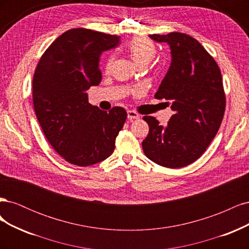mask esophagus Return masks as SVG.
<instances>
[{
	"label": "esophagus",
	"instance_id": "34e87169",
	"mask_svg": "<svg viewBox=\"0 0 249 249\" xmlns=\"http://www.w3.org/2000/svg\"><path fill=\"white\" fill-rule=\"evenodd\" d=\"M126 113H127V118H129V120H134V119H138L139 118L138 113H136L135 111L127 110Z\"/></svg>",
	"mask_w": 249,
	"mask_h": 249
}]
</instances>
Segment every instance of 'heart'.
I'll use <instances>...</instances> for the list:
<instances>
[{"label": "heart", "instance_id": "obj_1", "mask_svg": "<svg viewBox=\"0 0 249 249\" xmlns=\"http://www.w3.org/2000/svg\"><path fill=\"white\" fill-rule=\"evenodd\" d=\"M127 50H129V53L132 59L134 60V62L137 65L141 63L147 64L149 61H152L154 57L156 56L155 44L152 40L146 38V37H134L130 41L129 46H127ZM112 59L113 56H109L107 60V67H109V65L111 64Z\"/></svg>", "mask_w": 249, "mask_h": 249}]
</instances>
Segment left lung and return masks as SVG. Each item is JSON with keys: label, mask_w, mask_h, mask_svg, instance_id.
I'll return each mask as SVG.
<instances>
[{"label": "left lung", "mask_w": 249, "mask_h": 249, "mask_svg": "<svg viewBox=\"0 0 249 249\" xmlns=\"http://www.w3.org/2000/svg\"><path fill=\"white\" fill-rule=\"evenodd\" d=\"M149 37L170 49L171 63L155 97L170 102L175 114L166 126L153 116L143 117L149 132L142 148L163 167H185L205 153L220 127L225 110L221 72L213 57L189 35Z\"/></svg>", "instance_id": "1"}]
</instances>
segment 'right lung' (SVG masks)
Returning <instances> with one entry per match:
<instances>
[{
	"instance_id": "add662e5",
	"label": "right lung",
	"mask_w": 249,
	"mask_h": 249,
	"mask_svg": "<svg viewBox=\"0 0 249 249\" xmlns=\"http://www.w3.org/2000/svg\"><path fill=\"white\" fill-rule=\"evenodd\" d=\"M118 43L116 35L71 29L51 44L35 70L36 117L53 148L71 164L89 166L114 152L126 112L122 107L107 112L92 106L86 91L102 80V53Z\"/></svg>"
}]
</instances>
